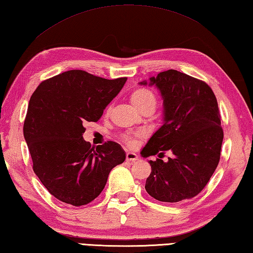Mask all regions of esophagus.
<instances>
[{
  "instance_id": "34e87169",
  "label": "esophagus",
  "mask_w": 253,
  "mask_h": 253,
  "mask_svg": "<svg viewBox=\"0 0 253 253\" xmlns=\"http://www.w3.org/2000/svg\"><path fill=\"white\" fill-rule=\"evenodd\" d=\"M126 160L127 162H130V163H134L136 160H138V156H137L135 153H130V151H128L126 154Z\"/></svg>"
}]
</instances>
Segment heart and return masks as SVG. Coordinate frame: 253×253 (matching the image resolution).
Returning <instances> with one entry per match:
<instances>
[{
	"label": "heart",
	"mask_w": 253,
	"mask_h": 253,
	"mask_svg": "<svg viewBox=\"0 0 253 253\" xmlns=\"http://www.w3.org/2000/svg\"><path fill=\"white\" fill-rule=\"evenodd\" d=\"M130 103L132 106L140 112L142 108L150 106V105L155 106L156 97L151 90L144 88V87H139L130 94ZM137 137H139V134H127L123 136V140L128 146H134L136 144Z\"/></svg>",
	"instance_id": "obj_1"
}]
</instances>
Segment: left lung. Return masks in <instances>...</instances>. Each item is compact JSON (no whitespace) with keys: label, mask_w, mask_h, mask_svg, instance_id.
<instances>
[{"label":"left lung","mask_w":253,"mask_h":253,"mask_svg":"<svg viewBox=\"0 0 253 253\" xmlns=\"http://www.w3.org/2000/svg\"><path fill=\"white\" fill-rule=\"evenodd\" d=\"M140 85H155L164 100V124L141 150L142 157L173 153L169 162L150 160L145 189L164 203L194 198L217 168L223 140L217 98L205 82L168 70Z\"/></svg>","instance_id":"obj_1"}]
</instances>
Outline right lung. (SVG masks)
I'll return each instance as SVG.
<instances>
[{
    "label": "right lung",
    "instance_id": "right-lung-1",
    "mask_svg": "<svg viewBox=\"0 0 253 253\" xmlns=\"http://www.w3.org/2000/svg\"><path fill=\"white\" fill-rule=\"evenodd\" d=\"M127 77L106 80L72 70L41 83L23 127L33 170L50 195L75 207L97 198L126 154L115 141L91 147L84 124L97 122Z\"/></svg>",
    "mask_w": 253,
    "mask_h": 253
}]
</instances>
